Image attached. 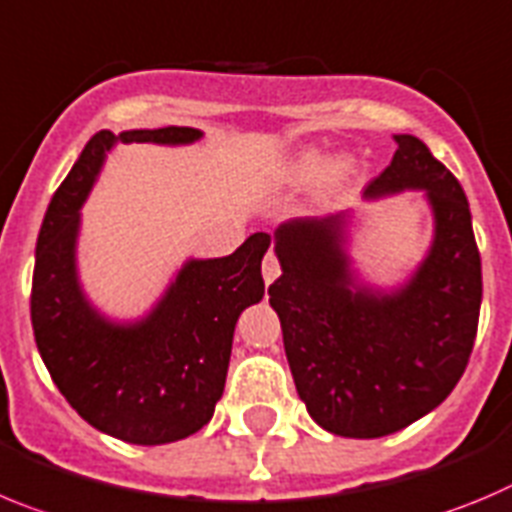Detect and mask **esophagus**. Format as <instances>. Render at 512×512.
I'll use <instances>...</instances> for the list:
<instances>
[{"label":"esophagus","instance_id":"obj_1","mask_svg":"<svg viewBox=\"0 0 512 512\" xmlns=\"http://www.w3.org/2000/svg\"><path fill=\"white\" fill-rule=\"evenodd\" d=\"M261 274H264L266 284H271V281L281 274V266H279V259H276V253H271V251L266 253L264 264H261Z\"/></svg>","mask_w":512,"mask_h":512}]
</instances>
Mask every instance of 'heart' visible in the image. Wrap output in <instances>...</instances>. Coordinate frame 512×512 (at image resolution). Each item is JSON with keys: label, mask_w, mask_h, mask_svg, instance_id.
I'll return each mask as SVG.
<instances>
[{"label": "heart", "mask_w": 512, "mask_h": 512, "mask_svg": "<svg viewBox=\"0 0 512 512\" xmlns=\"http://www.w3.org/2000/svg\"><path fill=\"white\" fill-rule=\"evenodd\" d=\"M322 170H325V157L317 152H304L284 167V177H287V182H294V185H304V182L317 180Z\"/></svg>", "instance_id": "heart-1"}]
</instances>
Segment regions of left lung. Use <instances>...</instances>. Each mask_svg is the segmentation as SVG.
<instances>
[{"mask_svg":"<svg viewBox=\"0 0 512 512\" xmlns=\"http://www.w3.org/2000/svg\"><path fill=\"white\" fill-rule=\"evenodd\" d=\"M396 154L365 198L426 190L437 233L411 281L393 294L355 287L345 215L297 218L274 233L281 276L269 287L299 398L337 437L378 439L437 409L470 363L482 266L470 203L421 139L396 134Z\"/></svg>","mask_w":512,"mask_h":512,"instance_id":"left-lung-1","label":"left lung"}]
</instances>
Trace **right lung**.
Here are the masks:
<instances>
[{
  "mask_svg": "<svg viewBox=\"0 0 512 512\" xmlns=\"http://www.w3.org/2000/svg\"><path fill=\"white\" fill-rule=\"evenodd\" d=\"M190 126L98 131L55 190L42 218L30 314L37 350L58 391L91 426L129 444L185 439L213 419L223 396L238 314L264 297L269 233L223 259L190 261L137 325L106 322L78 287V210L116 142L190 144Z\"/></svg>",
  "mask_w": 512,
  "mask_h": 512,
  "instance_id": "right-lung-1",
  "label": "right lung"
}]
</instances>
